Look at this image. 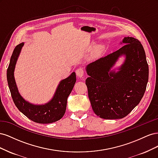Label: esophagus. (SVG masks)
<instances>
[{
	"label": "esophagus",
	"instance_id": "obj_1",
	"mask_svg": "<svg viewBox=\"0 0 158 158\" xmlns=\"http://www.w3.org/2000/svg\"><path fill=\"white\" fill-rule=\"evenodd\" d=\"M76 76H77V77L80 78H82L84 76V69H82V68L78 69L77 70H76Z\"/></svg>",
	"mask_w": 158,
	"mask_h": 158
}]
</instances>
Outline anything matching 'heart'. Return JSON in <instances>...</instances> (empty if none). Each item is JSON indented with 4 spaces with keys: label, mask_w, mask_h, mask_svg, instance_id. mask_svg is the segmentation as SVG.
Wrapping results in <instances>:
<instances>
[{
    "label": "heart",
    "mask_w": 158,
    "mask_h": 158,
    "mask_svg": "<svg viewBox=\"0 0 158 158\" xmlns=\"http://www.w3.org/2000/svg\"><path fill=\"white\" fill-rule=\"evenodd\" d=\"M95 52H96V53H99V52H101V47H98L96 49H95Z\"/></svg>",
    "instance_id": "obj_1"
}]
</instances>
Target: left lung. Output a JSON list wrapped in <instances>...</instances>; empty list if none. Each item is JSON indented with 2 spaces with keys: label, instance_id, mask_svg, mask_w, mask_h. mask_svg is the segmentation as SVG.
Listing matches in <instances>:
<instances>
[{
  "label": "left lung",
  "instance_id": "obj_1",
  "mask_svg": "<svg viewBox=\"0 0 158 158\" xmlns=\"http://www.w3.org/2000/svg\"><path fill=\"white\" fill-rule=\"evenodd\" d=\"M120 49L85 67L88 97L94 112L105 119L126 117L140 103L146 89L149 69L141 43L125 37ZM123 64L112 69L119 58Z\"/></svg>",
  "mask_w": 158,
  "mask_h": 158
}]
</instances>
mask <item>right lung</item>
<instances>
[{
    "label": "right lung",
    "mask_w": 158,
    "mask_h": 158,
    "mask_svg": "<svg viewBox=\"0 0 158 158\" xmlns=\"http://www.w3.org/2000/svg\"><path fill=\"white\" fill-rule=\"evenodd\" d=\"M23 45L24 43H22L15 47L7 69L8 84L14 103L19 111L33 121L41 124L56 122L60 120L65 113L67 98L76 81V73L73 72L68 78L60 81L53 97L49 102L41 105L30 103L19 93L14 75L16 62Z\"/></svg>",
    "instance_id": "1"
}]
</instances>
